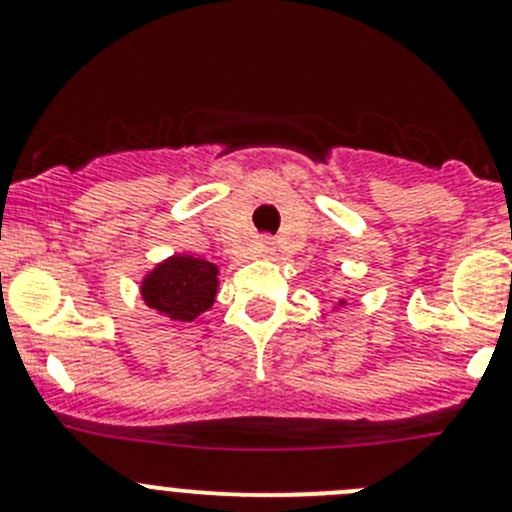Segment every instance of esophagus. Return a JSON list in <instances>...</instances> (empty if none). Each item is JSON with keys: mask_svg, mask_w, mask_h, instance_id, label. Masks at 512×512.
I'll return each mask as SVG.
<instances>
[{"mask_svg": "<svg viewBox=\"0 0 512 512\" xmlns=\"http://www.w3.org/2000/svg\"><path fill=\"white\" fill-rule=\"evenodd\" d=\"M260 250H262V252H270V250H272V242L267 240V237H265V240L260 242Z\"/></svg>", "mask_w": 512, "mask_h": 512, "instance_id": "1", "label": "esophagus"}]
</instances>
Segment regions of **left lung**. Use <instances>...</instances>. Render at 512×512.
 Wrapping results in <instances>:
<instances>
[{"instance_id": "left-lung-1", "label": "left lung", "mask_w": 512, "mask_h": 512, "mask_svg": "<svg viewBox=\"0 0 512 512\" xmlns=\"http://www.w3.org/2000/svg\"><path fill=\"white\" fill-rule=\"evenodd\" d=\"M339 304H344V299H342V302H339Z\"/></svg>"}]
</instances>
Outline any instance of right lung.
I'll list each match as a JSON object with an SVG mask.
<instances>
[{"mask_svg":"<svg viewBox=\"0 0 512 512\" xmlns=\"http://www.w3.org/2000/svg\"><path fill=\"white\" fill-rule=\"evenodd\" d=\"M218 265L193 255H173L141 282V297L173 322H193L208 312L218 294Z\"/></svg>","mask_w":512,"mask_h":512,"instance_id":"right-lung-1","label":"right lung"}]
</instances>
